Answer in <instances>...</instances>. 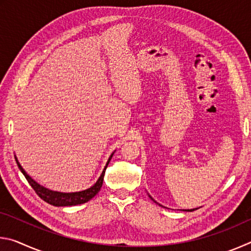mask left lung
<instances>
[{
  "instance_id": "8db88e82",
  "label": "left lung",
  "mask_w": 251,
  "mask_h": 251,
  "mask_svg": "<svg viewBox=\"0 0 251 251\" xmlns=\"http://www.w3.org/2000/svg\"><path fill=\"white\" fill-rule=\"evenodd\" d=\"M148 196H150V198L151 199V201H154V199H152V197L151 196V195H148ZM155 202H156V203H158V202H157V201H155ZM159 206H161V205H159ZM195 209H197V208H194V209H182V210H185V211H194Z\"/></svg>"
}]
</instances>
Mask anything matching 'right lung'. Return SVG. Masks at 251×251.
<instances>
[{"label":"right lung","mask_w":251,"mask_h":251,"mask_svg":"<svg viewBox=\"0 0 251 251\" xmlns=\"http://www.w3.org/2000/svg\"><path fill=\"white\" fill-rule=\"evenodd\" d=\"M114 152H115V151H114L112 152V155L109 156V158L107 160V163H106V166L104 168L103 173L100 174V178L97 179L95 184L93 185L92 187H90V188L82 190V192H75V193H61V192H55V190H50L49 188H45L44 186L40 185L39 182L34 180L33 178L29 176L26 172L24 171V168L21 166V164L19 163V160H18V158H16L15 155H14V157H15L16 164H18L20 171L22 172V174L25 176V178H26V180L28 181V184L32 186V188L34 190H35V193L39 195V197L43 199L44 201L49 202L50 205H53V206H56V207H64V206L80 205V203L90 201L93 197L96 196V194L100 192V188H101V185H103L105 171L108 166L110 159H112Z\"/></svg>","instance_id":"obj_1"}]
</instances>
